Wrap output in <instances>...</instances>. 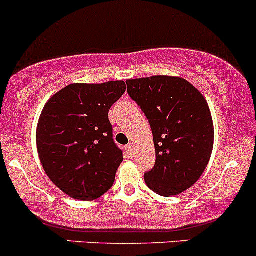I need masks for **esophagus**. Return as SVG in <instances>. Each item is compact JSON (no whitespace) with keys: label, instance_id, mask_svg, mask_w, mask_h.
I'll list each match as a JSON object with an SVG mask.
<instances>
[{"label":"esophagus","instance_id":"obj_1","mask_svg":"<svg viewBox=\"0 0 256 256\" xmlns=\"http://www.w3.org/2000/svg\"><path fill=\"white\" fill-rule=\"evenodd\" d=\"M126 150H127L128 154L132 156V152H133V146H132V144H128V146H126Z\"/></svg>","mask_w":256,"mask_h":256}]
</instances>
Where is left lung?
Returning <instances> with one entry per match:
<instances>
[{"label":"left lung","instance_id":"8db88e82","mask_svg":"<svg viewBox=\"0 0 256 256\" xmlns=\"http://www.w3.org/2000/svg\"><path fill=\"white\" fill-rule=\"evenodd\" d=\"M128 94L149 120L155 166L144 175L162 196H176L198 181L214 143L212 114L204 94L178 76L155 75L127 80Z\"/></svg>","mask_w":256,"mask_h":256}]
</instances>
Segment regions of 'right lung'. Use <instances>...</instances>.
Here are the masks:
<instances>
[{
    "mask_svg": "<svg viewBox=\"0 0 256 256\" xmlns=\"http://www.w3.org/2000/svg\"><path fill=\"white\" fill-rule=\"evenodd\" d=\"M126 88L122 80L71 84L43 107L36 134L39 160L71 198L94 201L114 182L123 155L113 142L108 110Z\"/></svg>",
    "mask_w": 256,
    "mask_h": 256,
    "instance_id": "add662e5",
    "label": "right lung"
}]
</instances>
